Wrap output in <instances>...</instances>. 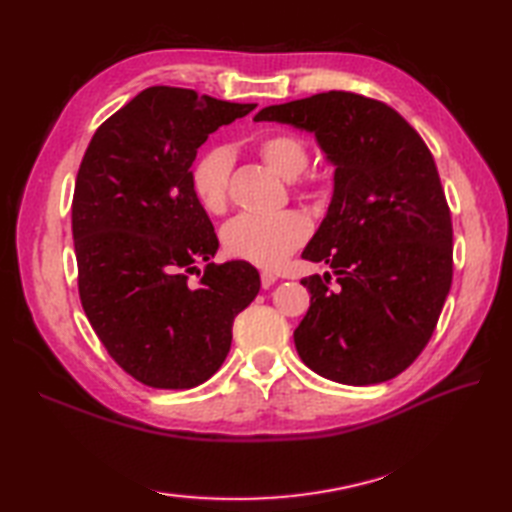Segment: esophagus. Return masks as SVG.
Listing matches in <instances>:
<instances>
[{
  "mask_svg": "<svg viewBox=\"0 0 512 512\" xmlns=\"http://www.w3.org/2000/svg\"><path fill=\"white\" fill-rule=\"evenodd\" d=\"M277 281V275L270 273V270H264L262 273V288H270Z\"/></svg>",
  "mask_w": 512,
  "mask_h": 512,
  "instance_id": "34e87169",
  "label": "esophagus"
}]
</instances>
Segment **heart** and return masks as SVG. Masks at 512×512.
Wrapping results in <instances>:
<instances>
[{
    "mask_svg": "<svg viewBox=\"0 0 512 512\" xmlns=\"http://www.w3.org/2000/svg\"><path fill=\"white\" fill-rule=\"evenodd\" d=\"M259 156L281 178L292 180L308 167V149L292 134H270L257 143ZM233 151L211 147L198 158L191 171L195 198L209 213H220L228 202ZM310 233L306 217L297 211L281 213H242L224 226L222 244L231 257L255 266L275 268L299 248Z\"/></svg>",
    "mask_w": 512,
    "mask_h": 512,
    "instance_id": "1",
    "label": "heart"
}]
</instances>
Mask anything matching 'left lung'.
<instances>
[{"mask_svg":"<svg viewBox=\"0 0 512 512\" xmlns=\"http://www.w3.org/2000/svg\"><path fill=\"white\" fill-rule=\"evenodd\" d=\"M255 121L314 134L334 167L328 213L301 257L328 264L337 284L301 279V361L341 385L385 383L429 343L451 290V213L431 151L396 110L352 92L270 105Z\"/></svg>","mask_w":512,"mask_h":512,"instance_id":"left-lung-1","label":"left lung"}]
</instances>
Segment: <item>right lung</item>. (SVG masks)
<instances>
[{"instance_id":"add662e5","label":"right lung","mask_w":512,"mask_h":512,"mask_svg":"<svg viewBox=\"0 0 512 512\" xmlns=\"http://www.w3.org/2000/svg\"><path fill=\"white\" fill-rule=\"evenodd\" d=\"M255 107L147 88L96 129L76 173L83 310L114 361L147 387L209 380L231 350L235 317L262 286L242 259L211 262L220 242L191 187L200 145ZM198 261L205 275L191 285Z\"/></svg>"}]
</instances>
